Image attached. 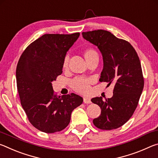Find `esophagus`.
Returning a JSON list of instances; mask_svg holds the SVG:
<instances>
[{
	"label": "esophagus",
	"mask_w": 158,
	"mask_h": 158,
	"mask_svg": "<svg viewBox=\"0 0 158 158\" xmlns=\"http://www.w3.org/2000/svg\"><path fill=\"white\" fill-rule=\"evenodd\" d=\"M84 102L85 104H90L91 102V100H90V99L89 98L85 97L84 98Z\"/></svg>",
	"instance_id": "obj_1"
}]
</instances>
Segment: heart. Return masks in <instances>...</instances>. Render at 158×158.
Returning <instances> with one entry per match:
<instances>
[{
	"label": "heart",
	"mask_w": 158,
	"mask_h": 158,
	"mask_svg": "<svg viewBox=\"0 0 158 158\" xmlns=\"http://www.w3.org/2000/svg\"><path fill=\"white\" fill-rule=\"evenodd\" d=\"M84 56L85 59L87 62H89L90 60L93 59L95 57H98V53L93 49H86L84 52ZM69 58L66 56L64 58L63 66L64 68H65L68 65ZM90 84H91V79L88 78H82V77H77L74 79L71 82V85L73 89L75 91L82 93V94H86L90 91Z\"/></svg>",
	"instance_id": "1"
}]
</instances>
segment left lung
Masks as SVG:
<instances>
[{
  "mask_svg": "<svg viewBox=\"0 0 158 158\" xmlns=\"http://www.w3.org/2000/svg\"><path fill=\"white\" fill-rule=\"evenodd\" d=\"M82 35L97 46L102 56L100 81L114 84L111 98L91 99L101 109L100 116L93 119V124L101 130L116 129L132 117L142 93L144 81L139 58L129 42L117 38L109 31L83 32Z\"/></svg>",
  "mask_w": 158,
  "mask_h": 158,
  "instance_id": "left-lung-1",
  "label": "left lung"
}]
</instances>
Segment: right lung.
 <instances>
[{"label": "right lung", "mask_w": 158, "mask_h": 158, "mask_svg": "<svg viewBox=\"0 0 158 158\" xmlns=\"http://www.w3.org/2000/svg\"><path fill=\"white\" fill-rule=\"evenodd\" d=\"M79 35L44 34L28 45L19 60L16 79L21 106L31 123L43 132L65 129L72 111L83 102L74 93L55 95L52 84L62 74L66 53Z\"/></svg>", "instance_id": "right-lung-1"}]
</instances>
